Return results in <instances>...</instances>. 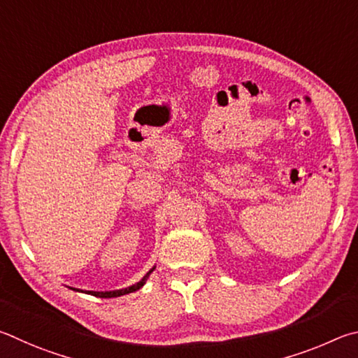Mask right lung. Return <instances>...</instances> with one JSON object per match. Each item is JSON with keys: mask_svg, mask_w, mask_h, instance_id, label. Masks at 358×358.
<instances>
[{"mask_svg": "<svg viewBox=\"0 0 358 358\" xmlns=\"http://www.w3.org/2000/svg\"><path fill=\"white\" fill-rule=\"evenodd\" d=\"M154 272V267L150 268V271L146 273V277H144L141 281H138L136 285L130 286V287H125V289H119V291H110V292H94V291H87V294H92V296L96 297H102V299H111V297H119V296H124V294H129V292H134V291H138L140 287L146 283V280L150 273Z\"/></svg>", "mask_w": 358, "mask_h": 358, "instance_id": "right-lung-1", "label": "right lung"}]
</instances>
